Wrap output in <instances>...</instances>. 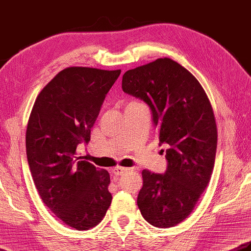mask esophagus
<instances>
[{"label":"esophagus","instance_id":"esophagus-1","mask_svg":"<svg viewBox=\"0 0 251 251\" xmlns=\"http://www.w3.org/2000/svg\"><path fill=\"white\" fill-rule=\"evenodd\" d=\"M125 172H127V169L125 168H122V166H116V168H114L112 170V173L119 176V175H122L123 173H125Z\"/></svg>","mask_w":251,"mask_h":251}]
</instances>
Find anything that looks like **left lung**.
<instances>
[{"label":"left lung","mask_w":251,"mask_h":251,"mask_svg":"<svg viewBox=\"0 0 251 251\" xmlns=\"http://www.w3.org/2000/svg\"><path fill=\"white\" fill-rule=\"evenodd\" d=\"M123 91L150 107L165 145L164 174L142 171L137 204L147 222L168 228L184 221L207 188L218 132L212 106L199 81L171 58H158L123 75Z\"/></svg>","instance_id":"8db88e82"}]
</instances>
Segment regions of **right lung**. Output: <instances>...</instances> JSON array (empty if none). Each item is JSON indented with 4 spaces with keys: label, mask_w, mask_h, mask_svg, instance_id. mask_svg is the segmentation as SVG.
Instances as JSON below:
<instances>
[{
    "label": "right lung",
    "mask_w": 251,
    "mask_h": 251,
    "mask_svg": "<svg viewBox=\"0 0 251 251\" xmlns=\"http://www.w3.org/2000/svg\"><path fill=\"white\" fill-rule=\"evenodd\" d=\"M121 74L90 67L60 72L37 97L29 116L26 152L43 203L78 230L101 222L109 209L110 174L76 156L90 140L106 93Z\"/></svg>",
    "instance_id": "obj_1"
}]
</instances>
